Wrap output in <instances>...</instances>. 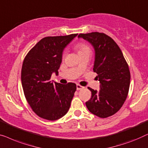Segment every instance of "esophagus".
<instances>
[{
	"label": "esophagus",
	"mask_w": 148,
	"mask_h": 148,
	"mask_svg": "<svg viewBox=\"0 0 148 148\" xmlns=\"http://www.w3.org/2000/svg\"><path fill=\"white\" fill-rule=\"evenodd\" d=\"M84 88V86H81V85H80V84H76V89L77 90H81V89H83Z\"/></svg>",
	"instance_id": "1"
}]
</instances>
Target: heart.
Masks as SVG:
<instances>
[{"instance_id": "obj_1", "label": "heart", "mask_w": 148, "mask_h": 148, "mask_svg": "<svg viewBox=\"0 0 148 148\" xmlns=\"http://www.w3.org/2000/svg\"><path fill=\"white\" fill-rule=\"evenodd\" d=\"M76 49L78 51V53L80 54L81 53L85 52V51H90V47L88 45H86L84 43H80L76 45Z\"/></svg>"}]
</instances>
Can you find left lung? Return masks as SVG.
<instances>
[{"mask_svg":"<svg viewBox=\"0 0 148 148\" xmlns=\"http://www.w3.org/2000/svg\"><path fill=\"white\" fill-rule=\"evenodd\" d=\"M78 37L94 47L93 71L101 83L99 91L88 87L92 96L86 103V107L101 118L112 116L121 108L127 97L131 78L128 64L115 41L105 33H80Z\"/></svg>","mask_w":148,"mask_h":148,"instance_id":"left-lung-1","label":"left lung"}]
</instances>
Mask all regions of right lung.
<instances>
[{"label": "right lung", "mask_w": 148, "mask_h": 148, "mask_svg": "<svg viewBox=\"0 0 148 148\" xmlns=\"http://www.w3.org/2000/svg\"><path fill=\"white\" fill-rule=\"evenodd\" d=\"M78 34L41 39L25 58L21 83L25 97L37 115L55 121L65 115L76 90V85L51 82V74H58L62 53Z\"/></svg>", "instance_id": "add662e5"}]
</instances>
